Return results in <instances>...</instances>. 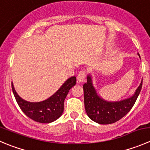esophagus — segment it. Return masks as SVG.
I'll return each mask as SVG.
<instances>
[{
    "label": "esophagus",
    "instance_id": "esophagus-1",
    "mask_svg": "<svg viewBox=\"0 0 150 150\" xmlns=\"http://www.w3.org/2000/svg\"><path fill=\"white\" fill-rule=\"evenodd\" d=\"M77 80L79 83H83L86 80V72L85 71H81L77 76Z\"/></svg>",
    "mask_w": 150,
    "mask_h": 150
}]
</instances>
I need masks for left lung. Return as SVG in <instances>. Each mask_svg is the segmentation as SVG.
Masks as SVG:
<instances>
[{"mask_svg": "<svg viewBox=\"0 0 150 150\" xmlns=\"http://www.w3.org/2000/svg\"><path fill=\"white\" fill-rule=\"evenodd\" d=\"M138 56L141 59L139 53ZM86 78V83L83 84L86 111L92 121L101 125L112 124L124 117L133 108L142 87V80L133 96L120 101H108L97 92L91 74H88Z\"/></svg>", "mask_w": 150, "mask_h": 150, "instance_id": "8db88e82", "label": "left lung"}]
</instances>
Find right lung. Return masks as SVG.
<instances>
[{
	"instance_id": "add662e5",
	"label": "right lung",
	"mask_w": 150,
	"mask_h": 150,
	"mask_svg": "<svg viewBox=\"0 0 150 150\" xmlns=\"http://www.w3.org/2000/svg\"><path fill=\"white\" fill-rule=\"evenodd\" d=\"M76 84V77L68 78L63 85L51 97L41 102H28L18 95L11 82L13 94L17 104L27 117L40 123H50L56 121L62 115L64 102L69 89Z\"/></svg>"
}]
</instances>
